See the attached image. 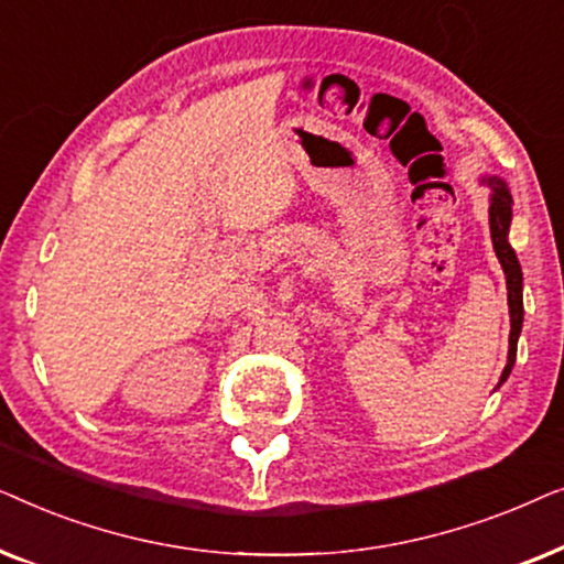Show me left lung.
<instances>
[{
  "instance_id": "obj_1",
  "label": "left lung",
  "mask_w": 564,
  "mask_h": 564,
  "mask_svg": "<svg viewBox=\"0 0 564 564\" xmlns=\"http://www.w3.org/2000/svg\"><path fill=\"white\" fill-rule=\"evenodd\" d=\"M485 184L492 189L490 195V236H492V249H496V257L503 267L506 274V284H508V311H511V336H508V365L500 375V382L503 384L511 375L513 361H516V346H519V336H521V323H523V274H521V264L516 259V251L508 243V230H511V192H508L506 182L498 180V176H488Z\"/></svg>"
}]
</instances>
